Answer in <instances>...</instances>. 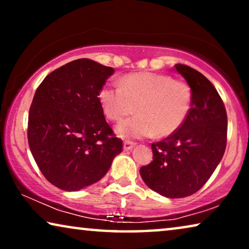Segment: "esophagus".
<instances>
[{
	"mask_svg": "<svg viewBox=\"0 0 249 249\" xmlns=\"http://www.w3.org/2000/svg\"><path fill=\"white\" fill-rule=\"evenodd\" d=\"M135 145H136V142H134L124 141V151H129V149H131Z\"/></svg>",
	"mask_w": 249,
	"mask_h": 249,
	"instance_id": "1",
	"label": "esophagus"
}]
</instances>
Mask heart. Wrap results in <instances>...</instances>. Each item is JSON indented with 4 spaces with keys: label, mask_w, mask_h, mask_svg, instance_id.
<instances>
[{
    "label": "heart",
    "mask_w": 249,
    "mask_h": 249,
    "mask_svg": "<svg viewBox=\"0 0 249 249\" xmlns=\"http://www.w3.org/2000/svg\"><path fill=\"white\" fill-rule=\"evenodd\" d=\"M105 115L122 122L117 131L122 137H168L179 130L188 118L193 104L192 88L186 81L168 74L137 72L125 76L121 85L107 84L100 90Z\"/></svg>",
    "instance_id": "obj_1"
}]
</instances>
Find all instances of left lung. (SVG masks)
Returning a JSON list of instances; mask_svg holds the SVG:
<instances>
[{
  "label": "left lung",
  "mask_w": 249,
  "mask_h": 249,
  "mask_svg": "<svg viewBox=\"0 0 249 249\" xmlns=\"http://www.w3.org/2000/svg\"><path fill=\"white\" fill-rule=\"evenodd\" d=\"M175 68L192 88V108L178 131L151 145L153 161L139 172L160 195L182 198L198 192L220 163L228 118L222 98L205 76L185 64Z\"/></svg>",
  "instance_id": "left-lung-1"
}]
</instances>
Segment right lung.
Returning a JSON list of instances; mask_svg holds the SVG:
<instances>
[{
  "instance_id": "add662e5",
  "label": "right lung",
  "mask_w": 249,
  "mask_h": 249,
  "mask_svg": "<svg viewBox=\"0 0 249 249\" xmlns=\"http://www.w3.org/2000/svg\"><path fill=\"white\" fill-rule=\"evenodd\" d=\"M113 73V68L79 59L52 71L37 87L27 137L40 172L57 188L74 192L97 182L122 152L98 97Z\"/></svg>"
}]
</instances>
